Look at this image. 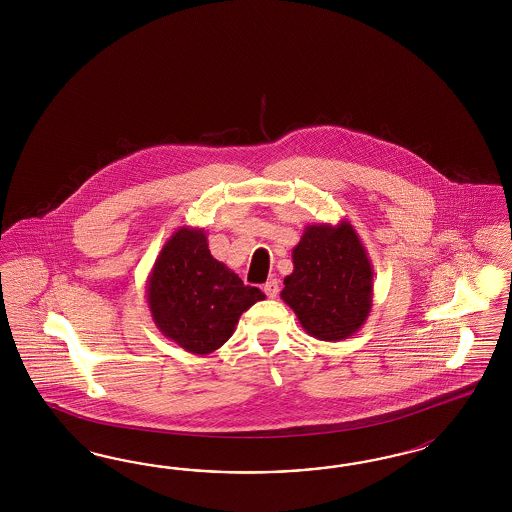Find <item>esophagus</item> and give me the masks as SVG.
Wrapping results in <instances>:
<instances>
[{
  "label": "esophagus",
  "instance_id": "1",
  "mask_svg": "<svg viewBox=\"0 0 512 512\" xmlns=\"http://www.w3.org/2000/svg\"><path fill=\"white\" fill-rule=\"evenodd\" d=\"M263 291L266 293L268 298H276L279 293L278 279H270V281H266L263 285Z\"/></svg>",
  "mask_w": 512,
  "mask_h": 512
}]
</instances>
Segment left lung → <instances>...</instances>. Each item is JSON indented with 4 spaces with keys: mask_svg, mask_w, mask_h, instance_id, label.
<instances>
[{
    "mask_svg": "<svg viewBox=\"0 0 512 512\" xmlns=\"http://www.w3.org/2000/svg\"><path fill=\"white\" fill-rule=\"evenodd\" d=\"M293 272L283 279V302L317 340L353 336L372 311L373 268L349 221L313 223L293 249Z\"/></svg>",
    "mask_w": 512,
    "mask_h": 512,
    "instance_id": "8db88e82",
    "label": "left lung"
}]
</instances>
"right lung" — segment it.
<instances>
[{
  "instance_id": "right-lung-1",
  "label": "right lung",
  "mask_w": 512,
  "mask_h": 512,
  "mask_svg": "<svg viewBox=\"0 0 512 512\" xmlns=\"http://www.w3.org/2000/svg\"><path fill=\"white\" fill-rule=\"evenodd\" d=\"M155 326L187 353L210 355L233 336L244 311L264 300L257 287L219 263L204 229L180 227L165 242L146 281Z\"/></svg>"
}]
</instances>
